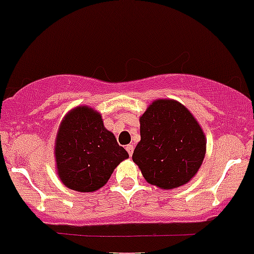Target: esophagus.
I'll return each instance as SVG.
<instances>
[{"label":"esophagus","instance_id":"obj_1","mask_svg":"<svg viewBox=\"0 0 254 254\" xmlns=\"http://www.w3.org/2000/svg\"><path fill=\"white\" fill-rule=\"evenodd\" d=\"M126 149H127L129 156H132V153H133V146H132V144H128V146H126Z\"/></svg>","mask_w":254,"mask_h":254}]
</instances>
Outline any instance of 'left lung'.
<instances>
[{
    "label": "left lung",
    "instance_id": "left-lung-1",
    "mask_svg": "<svg viewBox=\"0 0 254 254\" xmlns=\"http://www.w3.org/2000/svg\"><path fill=\"white\" fill-rule=\"evenodd\" d=\"M139 123L132 159L144 180L162 190L190 182L206 156V136L192 113L175 100H156Z\"/></svg>",
    "mask_w": 254,
    "mask_h": 254
}]
</instances>
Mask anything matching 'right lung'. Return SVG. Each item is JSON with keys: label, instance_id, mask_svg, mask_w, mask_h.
Listing matches in <instances>:
<instances>
[{"label": "right lung", "instance_id": "right-lung-1", "mask_svg": "<svg viewBox=\"0 0 254 254\" xmlns=\"http://www.w3.org/2000/svg\"><path fill=\"white\" fill-rule=\"evenodd\" d=\"M57 173L67 188L95 192L107 183L128 153L103 126L97 111L73 108L61 122L55 144Z\"/></svg>", "mask_w": 254, "mask_h": 254}]
</instances>
